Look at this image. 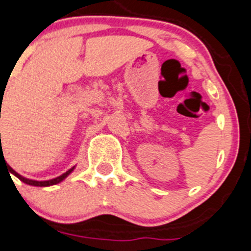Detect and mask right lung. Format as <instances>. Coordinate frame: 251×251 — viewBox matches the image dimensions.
Here are the masks:
<instances>
[{
  "label": "right lung",
  "mask_w": 251,
  "mask_h": 251,
  "mask_svg": "<svg viewBox=\"0 0 251 251\" xmlns=\"http://www.w3.org/2000/svg\"><path fill=\"white\" fill-rule=\"evenodd\" d=\"M2 153H3V152L1 151V152H0L1 156H2ZM3 158H4V157H3ZM7 166H8V165H7ZM73 170H74V167L70 168L69 171H67V172H65V173H63L62 176H59V177H57V178L49 179V181H33V179H28V178H25V177H22V176L18 175V173L16 172L15 170H12V168H11V167H9V166H8L9 173H12V175H15L18 179H21V181H22V182H25V184H29V186H36V187H48V186H53V184L59 183V182H62L63 179L67 178L68 176H69L70 173L73 172Z\"/></svg>",
  "instance_id": "right-lung-1"
}]
</instances>
